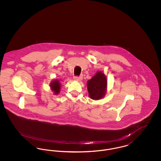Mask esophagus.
I'll return each instance as SVG.
<instances>
[{"instance_id": "34e87169", "label": "esophagus", "mask_w": 161, "mask_h": 161, "mask_svg": "<svg viewBox=\"0 0 161 161\" xmlns=\"http://www.w3.org/2000/svg\"><path fill=\"white\" fill-rule=\"evenodd\" d=\"M82 78H83V77L80 76V77H75L74 79V80H75L77 81H80L82 80Z\"/></svg>"}]
</instances>
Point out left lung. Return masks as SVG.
<instances>
[{
    "mask_svg": "<svg viewBox=\"0 0 161 161\" xmlns=\"http://www.w3.org/2000/svg\"><path fill=\"white\" fill-rule=\"evenodd\" d=\"M107 80L105 74L98 71L92 78L87 81V87L89 97L94 100L104 97L107 92Z\"/></svg>",
    "mask_w": 161,
    "mask_h": 161,
    "instance_id": "left-lung-1",
    "label": "left lung"
}]
</instances>
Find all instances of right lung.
I'll list each match as a JSON object with an SVG mask.
<instances>
[{
    "label": "right lung",
    "instance_id": "obj_1",
    "mask_svg": "<svg viewBox=\"0 0 161 161\" xmlns=\"http://www.w3.org/2000/svg\"><path fill=\"white\" fill-rule=\"evenodd\" d=\"M51 89L54 92V95H58L61 90V83L58 79H55L49 85Z\"/></svg>",
    "mask_w": 161,
    "mask_h": 161
}]
</instances>
